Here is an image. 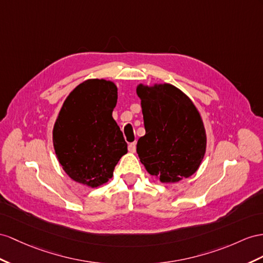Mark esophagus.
<instances>
[{"label":"esophagus","mask_w":263,"mask_h":263,"mask_svg":"<svg viewBox=\"0 0 263 263\" xmlns=\"http://www.w3.org/2000/svg\"><path fill=\"white\" fill-rule=\"evenodd\" d=\"M127 149H129V151L130 152H136V150H137V142H132V143H130L129 144V146H127Z\"/></svg>","instance_id":"1"}]
</instances>
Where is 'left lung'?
<instances>
[{
    "instance_id": "obj_1",
    "label": "left lung",
    "mask_w": 263,
    "mask_h": 263,
    "mask_svg": "<svg viewBox=\"0 0 263 263\" xmlns=\"http://www.w3.org/2000/svg\"><path fill=\"white\" fill-rule=\"evenodd\" d=\"M145 134L137 144L139 158L151 176L178 182L198 170L206 136L200 113L185 94L171 84H140Z\"/></svg>"
}]
</instances>
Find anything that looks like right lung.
<instances>
[{
    "mask_svg": "<svg viewBox=\"0 0 263 263\" xmlns=\"http://www.w3.org/2000/svg\"><path fill=\"white\" fill-rule=\"evenodd\" d=\"M118 89L111 81L92 79L79 84L64 101L53 129L59 162L72 180L97 187L112 178L127 152L112 118Z\"/></svg>",
    "mask_w": 263,
    "mask_h": 263,
    "instance_id": "obj_1",
    "label": "right lung"
}]
</instances>
